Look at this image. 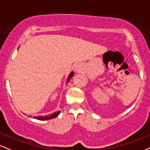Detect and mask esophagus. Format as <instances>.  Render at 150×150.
Instances as JSON below:
<instances>
[{"label": "esophagus", "instance_id": "34e87169", "mask_svg": "<svg viewBox=\"0 0 150 150\" xmlns=\"http://www.w3.org/2000/svg\"><path fill=\"white\" fill-rule=\"evenodd\" d=\"M76 70L77 71H80L81 68L79 67V66H76Z\"/></svg>", "mask_w": 150, "mask_h": 150}]
</instances>
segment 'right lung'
I'll return each mask as SVG.
<instances>
[{
  "mask_svg": "<svg viewBox=\"0 0 150 150\" xmlns=\"http://www.w3.org/2000/svg\"><path fill=\"white\" fill-rule=\"evenodd\" d=\"M74 76V71H71V73L69 74V76L67 77V83H68L69 81L71 78V77H73ZM60 110H59V111H56L54 112H53V113L50 114V115H39V116H35V118L38 119V120H50V119H52V118H54V117H56L57 116H58L59 115L60 113Z\"/></svg>",
  "mask_w": 150,
  "mask_h": 150,
  "instance_id": "add662e5",
  "label": "right lung"
}]
</instances>
